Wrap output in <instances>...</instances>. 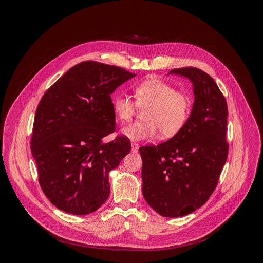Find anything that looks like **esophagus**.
Masks as SVG:
<instances>
[{
    "instance_id": "1",
    "label": "esophagus",
    "mask_w": 263,
    "mask_h": 263,
    "mask_svg": "<svg viewBox=\"0 0 263 263\" xmlns=\"http://www.w3.org/2000/svg\"><path fill=\"white\" fill-rule=\"evenodd\" d=\"M138 148H139L138 144H136V142H132V151H133V153H137Z\"/></svg>"
}]
</instances>
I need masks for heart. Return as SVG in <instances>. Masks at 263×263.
I'll list each match as a JSON object with an SVG mask.
<instances>
[{"label": "heart", "mask_w": 263, "mask_h": 263, "mask_svg": "<svg viewBox=\"0 0 263 263\" xmlns=\"http://www.w3.org/2000/svg\"><path fill=\"white\" fill-rule=\"evenodd\" d=\"M136 103L129 97L121 94L113 99L112 107L119 122H130L136 112V105L147 108L144 113L146 122L134 123L122 129L126 138L134 141L153 139L160 130L163 138L178 134L185 125L191 101L184 92L159 79H148L134 89Z\"/></svg>", "instance_id": "obj_1"}]
</instances>
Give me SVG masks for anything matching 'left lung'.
Listing matches in <instances>:
<instances>
[{
  "label": "left lung",
  "instance_id": "1",
  "mask_svg": "<svg viewBox=\"0 0 263 263\" xmlns=\"http://www.w3.org/2000/svg\"><path fill=\"white\" fill-rule=\"evenodd\" d=\"M171 73L192 82L193 107L171 139L139 148L142 194L161 216L182 217L203 206L217 185L228 155V109L217 84L204 71L187 67Z\"/></svg>",
  "mask_w": 263,
  "mask_h": 263
}]
</instances>
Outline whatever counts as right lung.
I'll return each mask as SVG.
<instances>
[{
    "label": "right lung",
    "mask_w": 263,
    "mask_h": 263,
    "mask_svg": "<svg viewBox=\"0 0 263 263\" xmlns=\"http://www.w3.org/2000/svg\"><path fill=\"white\" fill-rule=\"evenodd\" d=\"M135 76L121 67L83 61L39 102L30 149L39 184L57 209L86 215L107 200L108 173L132 147L125 136L103 141L115 130L110 94Z\"/></svg>",
    "instance_id": "right-lung-1"
}]
</instances>
